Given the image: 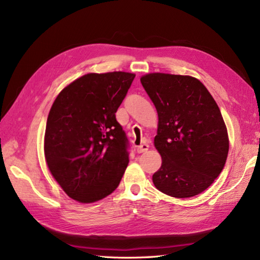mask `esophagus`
<instances>
[{"instance_id": "obj_1", "label": "esophagus", "mask_w": 260, "mask_h": 260, "mask_svg": "<svg viewBox=\"0 0 260 260\" xmlns=\"http://www.w3.org/2000/svg\"><path fill=\"white\" fill-rule=\"evenodd\" d=\"M148 148H150V145H148L147 143H143V144H141L140 146H137L136 151H137V153H144L148 150Z\"/></svg>"}]
</instances>
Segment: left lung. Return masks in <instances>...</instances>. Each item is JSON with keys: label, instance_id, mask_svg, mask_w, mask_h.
Instances as JSON below:
<instances>
[{"label": "left lung", "instance_id": "obj_1", "mask_svg": "<svg viewBox=\"0 0 260 260\" xmlns=\"http://www.w3.org/2000/svg\"><path fill=\"white\" fill-rule=\"evenodd\" d=\"M141 82L158 115L154 145L162 165L153 183L171 197H194L213 183L228 156L221 112L193 77L154 73L143 76Z\"/></svg>", "mask_w": 260, "mask_h": 260}]
</instances>
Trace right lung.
Here are the masks:
<instances>
[{
	"mask_svg": "<svg viewBox=\"0 0 260 260\" xmlns=\"http://www.w3.org/2000/svg\"><path fill=\"white\" fill-rule=\"evenodd\" d=\"M134 78L123 71L87 74L53 102L46 126V161L76 201L101 200L123 178L129 161L128 140L115 114Z\"/></svg>",
	"mask_w": 260,
	"mask_h": 260,
	"instance_id": "1",
	"label": "right lung"
}]
</instances>
